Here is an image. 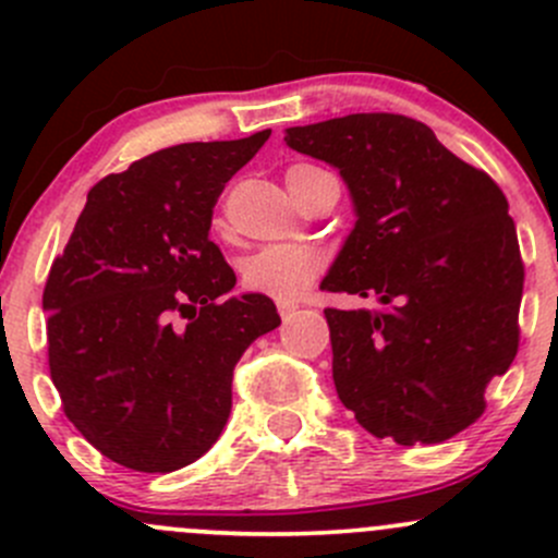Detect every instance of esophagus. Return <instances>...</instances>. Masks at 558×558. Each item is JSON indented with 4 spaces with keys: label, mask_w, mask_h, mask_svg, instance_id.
<instances>
[{
    "label": "esophagus",
    "mask_w": 558,
    "mask_h": 558,
    "mask_svg": "<svg viewBox=\"0 0 558 558\" xmlns=\"http://www.w3.org/2000/svg\"><path fill=\"white\" fill-rule=\"evenodd\" d=\"M294 311H296V302H283V300L278 302V313L283 320L289 318V315H294Z\"/></svg>",
    "instance_id": "obj_1"
}]
</instances>
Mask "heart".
I'll return each instance as SVG.
<instances>
[{
  "instance_id": "1",
  "label": "heart",
  "mask_w": 558,
  "mask_h": 558,
  "mask_svg": "<svg viewBox=\"0 0 558 558\" xmlns=\"http://www.w3.org/2000/svg\"><path fill=\"white\" fill-rule=\"evenodd\" d=\"M307 170H313V167L296 165L286 172L291 194H294L300 174ZM320 267H324L320 256L307 247L267 245L245 258L240 275H243V286L253 294L272 296V300H294L318 278Z\"/></svg>"
}]
</instances>
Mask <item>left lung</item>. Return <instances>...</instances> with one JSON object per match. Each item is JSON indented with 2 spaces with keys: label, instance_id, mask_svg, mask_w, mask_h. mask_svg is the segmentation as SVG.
Here are the masks:
<instances>
[{
  "label": "left lung",
  "instance_id": "obj_1",
  "mask_svg": "<svg viewBox=\"0 0 558 558\" xmlns=\"http://www.w3.org/2000/svg\"><path fill=\"white\" fill-rule=\"evenodd\" d=\"M286 143L335 165L356 205L320 289L380 300L324 311L337 397L380 440H451L519 353L523 262L502 189L397 112L291 126Z\"/></svg>",
  "mask_w": 558,
  "mask_h": 558
}]
</instances>
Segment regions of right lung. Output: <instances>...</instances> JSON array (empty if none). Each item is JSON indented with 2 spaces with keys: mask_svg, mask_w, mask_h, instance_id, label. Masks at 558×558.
<instances>
[{
  "mask_svg": "<svg viewBox=\"0 0 558 558\" xmlns=\"http://www.w3.org/2000/svg\"><path fill=\"white\" fill-rule=\"evenodd\" d=\"M267 137L172 145L107 174L50 264V378L66 418L116 464L172 472L210 451L240 356L280 326L269 296L223 300L238 275L210 240L223 185Z\"/></svg>",
  "mask_w": 558,
  "mask_h": 558,
  "instance_id": "add662e5",
  "label": "right lung"
}]
</instances>
